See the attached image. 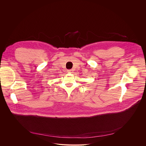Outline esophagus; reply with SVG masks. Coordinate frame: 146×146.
I'll use <instances>...</instances> for the list:
<instances>
[{
    "label": "esophagus",
    "mask_w": 146,
    "mask_h": 146,
    "mask_svg": "<svg viewBox=\"0 0 146 146\" xmlns=\"http://www.w3.org/2000/svg\"><path fill=\"white\" fill-rule=\"evenodd\" d=\"M73 72H74V70H67V72L68 73H70V74H71V73H73Z\"/></svg>",
    "instance_id": "1"
}]
</instances>
